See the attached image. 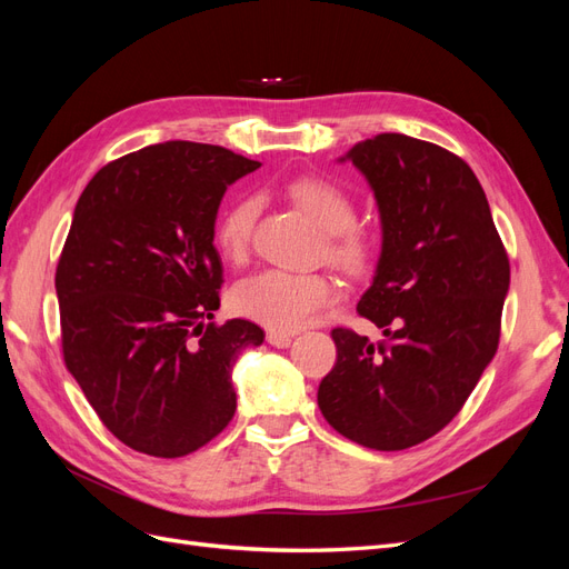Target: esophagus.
Listing matches in <instances>:
<instances>
[{
	"mask_svg": "<svg viewBox=\"0 0 569 569\" xmlns=\"http://www.w3.org/2000/svg\"><path fill=\"white\" fill-rule=\"evenodd\" d=\"M268 343L270 347H278V349H287L291 339H295V335H287V332H268Z\"/></svg>",
	"mask_w": 569,
	"mask_h": 569,
	"instance_id": "1",
	"label": "esophagus"
}]
</instances>
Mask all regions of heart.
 Instances as JSON below:
<instances>
[{"label":"heart","mask_w":569,"mask_h":569,"mask_svg":"<svg viewBox=\"0 0 569 569\" xmlns=\"http://www.w3.org/2000/svg\"><path fill=\"white\" fill-rule=\"evenodd\" d=\"M289 199L311 218L316 226L330 234L332 261L347 270L366 268L370 258L368 239L353 230L356 206L351 197L337 184L320 178H299L287 187ZM258 216L253 197L239 199L222 213L216 228V242L228 261H244ZM332 282L318 272L263 270L239 282L232 291V308L272 332H295L311 320L332 299Z\"/></svg>","instance_id":"obj_1"}]
</instances>
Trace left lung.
Returning a JSON list of instances; mask_svg holds the SVG:
<instances>
[{
    "label": "left lung",
    "mask_w": 569,
    "mask_h": 569,
    "mask_svg": "<svg viewBox=\"0 0 569 569\" xmlns=\"http://www.w3.org/2000/svg\"><path fill=\"white\" fill-rule=\"evenodd\" d=\"M382 247L358 313L372 343L337 327V363L318 387L325 420L366 449L403 451L449 425L501 335L510 263L472 168L432 142L382 132L353 144Z\"/></svg>",
    "instance_id": "1"
}]
</instances>
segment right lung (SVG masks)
<instances>
[{"label": "right lung", "mask_w": 569, "mask_h": 569, "mask_svg": "<svg viewBox=\"0 0 569 569\" xmlns=\"http://www.w3.org/2000/svg\"><path fill=\"white\" fill-rule=\"evenodd\" d=\"M261 168L199 142L151 144L104 166L80 194L57 268L66 368L130 449L180 458L234 416L232 368L258 325L220 308L213 247L228 187Z\"/></svg>", "instance_id": "obj_1"}]
</instances>
